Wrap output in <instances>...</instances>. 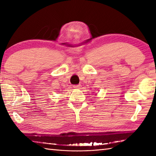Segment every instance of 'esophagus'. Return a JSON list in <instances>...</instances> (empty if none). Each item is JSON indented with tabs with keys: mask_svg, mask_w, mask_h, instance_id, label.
<instances>
[{
	"mask_svg": "<svg viewBox=\"0 0 156 156\" xmlns=\"http://www.w3.org/2000/svg\"><path fill=\"white\" fill-rule=\"evenodd\" d=\"M73 87V88H75V89H79V88H80L81 84H74Z\"/></svg>",
	"mask_w": 156,
	"mask_h": 156,
	"instance_id": "esophagus-1",
	"label": "esophagus"
}]
</instances>
